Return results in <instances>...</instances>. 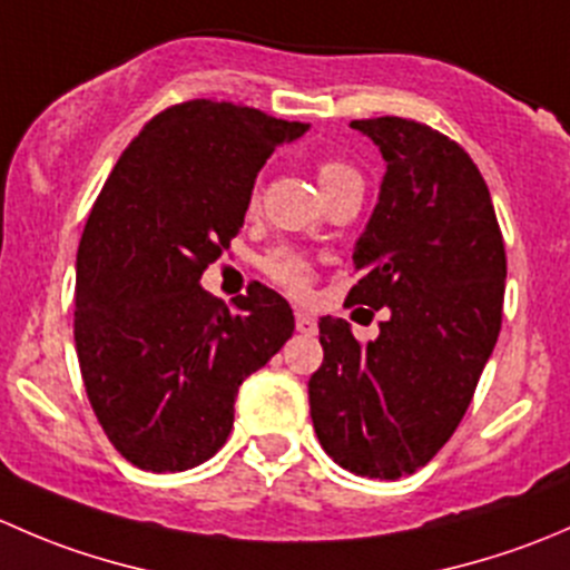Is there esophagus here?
Here are the masks:
<instances>
[{"mask_svg":"<svg viewBox=\"0 0 570 570\" xmlns=\"http://www.w3.org/2000/svg\"><path fill=\"white\" fill-rule=\"evenodd\" d=\"M295 325H297V331L306 333V336H314V333H317V320H314L312 314L297 312L295 314Z\"/></svg>","mask_w":570,"mask_h":570,"instance_id":"obj_1","label":"esophagus"}]
</instances>
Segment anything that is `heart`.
Returning <instances> with one entry per match:
<instances>
[{"label": "heart", "instance_id": "1", "mask_svg": "<svg viewBox=\"0 0 570 570\" xmlns=\"http://www.w3.org/2000/svg\"><path fill=\"white\" fill-rule=\"evenodd\" d=\"M317 178L325 195L338 187H350V184H361V187H364L358 170H355L350 163H344V159H322L317 165ZM256 204H258V187L253 189L250 195V206ZM264 269H267L278 284H284L286 289L292 292H306L308 281H312V267H308L306 258H301L297 253H289V250L273 253V256L264 262Z\"/></svg>", "mask_w": 570, "mask_h": 570}]
</instances>
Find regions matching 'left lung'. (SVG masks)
I'll list each match as a JSON object with an SVG mask.
<instances>
[{"label": "left lung", "instance_id": "1", "mask_svg": "<svg viewBox=\"0 0 570 570\" xmlns=\"http://www.w3.org/2000/svg\"><path fill=\"white\" fill-rule=\"evenodd\" d=\"M350 126L381 148L386 174L347 301L389 320L366 344L344 320H320L325 358L308 402L333 461L396 480L461 424L502 327L508 258L485 178L455 140L394 115Z\"/></svg>", "mask_w": 570, "mask_h": 570}]
</instances>
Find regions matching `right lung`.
Listing matches in <instances>:
<instances>
[{
    "label": "right lung",
    "mask_w": 570,
    "mask_h": 570,
    "mask_svg": "<svg viewBox=\"0 0 570 570\" xmlns=\"http://www.w3.org/2000/svg\"><path fill=\"white\" fill-rule=\"evenodd\" d=\"M308 124L195 99L142 126L101 187L77 250L73 342L85 392L115 450L146 471L209 461L234 400L295 331L278 292L234 308L200 286L232 248L269 154Z\"/></svg>",
    "instance_id": "add662e5"
}]
</instances>
